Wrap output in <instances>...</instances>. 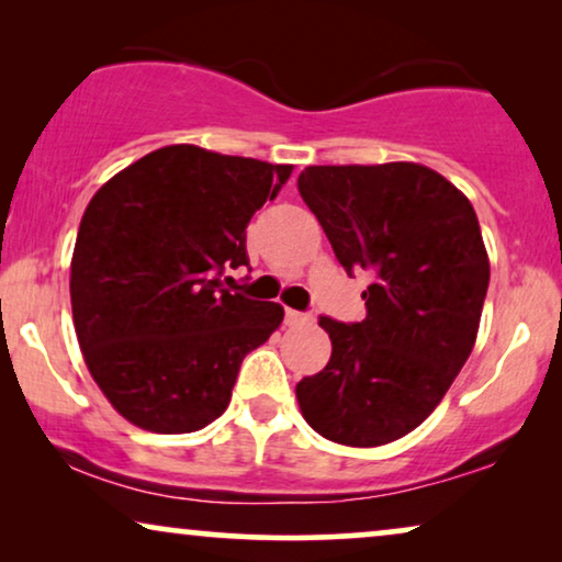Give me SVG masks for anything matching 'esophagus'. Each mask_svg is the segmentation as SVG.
I'll return each instance as SVG.
<instances>
[{
	"label": "esophagus",
	"mask_w": 562,
	"mask_h": 562,
	"mask_svg": "<svg viewBox=\"0 0 562 562\" xmlns=\"http://www.w3.org/2000/svg\"><path fill=\"white\" fill-rule=\"evenodd\" d=\"M286 322H289V325H304V322H312V314L310 312L286 310Z\"/></svg>",
	"instance_id": "obj_1"
}]
</instances>
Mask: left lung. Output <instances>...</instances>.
I'll use <instances>...</instances> for the list:
<instances>
[{"mask_svg": "<svg viewBox=\"0 0 562 562\" xmlns=\"http://www.w3.org/2000/svg\"><path fill=\"white\" fill-rule=\"evenodd\" d=\"M299 194L350 276L368 271L366 319L319 317L333 356L296 383L314 432L350 448L419 427L471 356L488 256L463 191L419 164L310 166Z\"/></svg>", "mask_w": 562, "mask_h": 562, "instance_id": "8db88e82", "label": "left lung"}]
</instances>
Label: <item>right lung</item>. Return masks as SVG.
<instances>
[{"instance_id": "right-lung-1", "label": "right lung", "mask_w": 562, "mask_h": 562, "mask_svg": "<svg viewBox=\"0 0 562 562\" xmlns=\"http://www.w3.org/2000/svg\"><path fill=\"white\" fill-rule=\"evenodd\" d=\"M289 176L166 145L91 196L71 258L74 327L91 379L127 422L183 435L227 409L243 358L283 306L229 294L222 276L248 266L245 227Z\"/></svg>"}]
</instances>
